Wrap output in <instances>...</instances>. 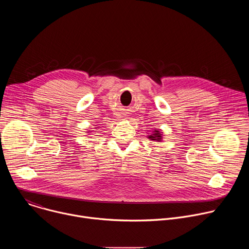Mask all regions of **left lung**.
<instances>
[{
    "instance_id": "left-lung-1",
    "label": "left lung",
    "mask_w": 249,
    "mask_h": 249,
    "mask_svg": "<svg viewBox=\"0 0 249 249\" xmlns=\"http://www.w3.org/2000/svg\"><path fill=\"white\" fill-rule=\"evenodd\" d=\"M147 138L150 139L153 142H160V141H162V132H160V130L155 129L152 134L148 135Z\"/></svg>"
}]
</instances>
